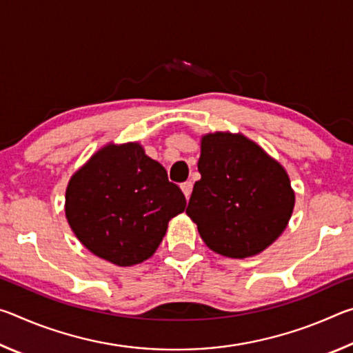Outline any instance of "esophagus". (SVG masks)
<instances>
[{"label": "esophagus", "instance_id": "obj_1", "mask_svg": "<svg viewBox=\"0 0 353 353\" xmlns=\"http://www.w3.org/2000/svg\"><path fill=\"white\" fill-rule=\"evenodd\" d=\"M181 188H182V191H183L185 198L190 199V196H191V191H193V182H191V181L183 182V183L181 185Z\"/></svg>", "mask_w": 353, "mask_h": 353}]
</instances>
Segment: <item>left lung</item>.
Returning <instances> with one entry per match:
<instances>
[{
  "label": "left lung",
  "instance_id": "8db88e82",
  "mask_svg": "<svg viewBox=\"0 0 353 353\" xmlns=\"http://www.w3.org/2000/svg\"><path fill=\"white\" fill-rule=\"evenodd\" d=\"M187 214L213 252L246 259L282 235L294 191L283 166L256 143L241 134H207Z\"/></svg>",
  "mask_w": 353,
  "mask_h": 353
}]
</instances>
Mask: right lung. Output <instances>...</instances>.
<instances>
[{
	"label": "right lung",
	"mask_w": 353,
	"mask_h": 353,
	"mask_svg": "<svg viewBox=\"0 0 353 353\" xmlns=\"http://www.w3.org/2000/svg\"><path fill=\"white\" fill-rule=\"evenodd\" d=\"M185 205L181 188L135 141L101 148L71 176L65 193V214L77 240L117 266L152 256Z\"/></svg>",
	"instance_id": "1"
}]
</instances>
